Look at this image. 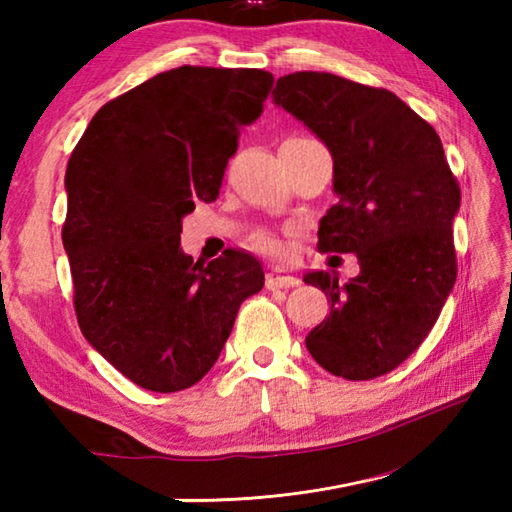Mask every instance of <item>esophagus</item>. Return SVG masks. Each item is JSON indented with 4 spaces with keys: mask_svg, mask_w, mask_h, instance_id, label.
I'll return each mask as SVG.
<instances>
[{
    "mask_svg": "<svg viewBox=\"0 0 512 512\" xmlns=\"http://www.w3.org/2000/svg\"><path fill=\"white\" fill-rule=\"evenodd\" d=\"M298 282H300L298 277L284 273V271H280V268H275V271L266 275V289H291V287H296Z\"/></svg>",
    "mask_w": 512,
    "mask_h": 512,
    "instance_id": "1",
    "label": "esophagus"
}]
</instances>
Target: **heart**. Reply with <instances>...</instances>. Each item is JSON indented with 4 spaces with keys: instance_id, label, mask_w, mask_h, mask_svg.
<instances>
[{
    "instance_id": "heart-1",
    "label": "heart",
    "mask_w": 512,
    "mask_h": 512,
    "mask_svg": "<svg viewBox=\"0 0 512 512\" xmlns=\"http://www.w3.org/2000/svg\"><path fill=\"white\" fill-rule=\"evenodd\" d=\"M253 244L259 250H266V253H277V250H280V246H277V241L271 239V237H266V235H257L253 239Z\"/></svg>"
}]
</instances>
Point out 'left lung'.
<instances>
[{"mask_svg":"<svg viewBox=\"0 0 512 512\" xmlns=\"http://www.w3.org/2000/svg\"><path fill=\"white\" fill-rule=\"evenodd\" d=\"M273 101L334 158L339 203L320 219L318 250L357 253L361 268L348 284L329 271L305 277L332 302L307 350L336 377L386 375L427 339L456 282L461 187L438 133L393 92L296 72L277 79Z\"/></svg>","mask_w":512,"mask_h":512,"instance_id":"1","label":"left lung"}]
</instances>
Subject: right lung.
Here are the masks:
<instances>
[{
	"instance_id": "obj_1",
	"label": "right lung",
	"mask_w": 512,
	"mask_h": 512,
	"mask_svg": "<svg viewBox=\"0 0 512 512\" xmlns=\"http://www.w3.org/2000/svg\"><path fill=\"white\" fill-rule=\"evenodd\" d=\"M264 69L183 65L108 101L67 162L63 246L85 339L133 384L176 393L219 359L241 302L264 287L253 255L180 250L183 216L219 196L239 128L262 115Z\"/></svg>"
}]
</instances>
